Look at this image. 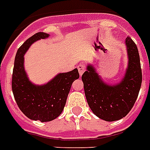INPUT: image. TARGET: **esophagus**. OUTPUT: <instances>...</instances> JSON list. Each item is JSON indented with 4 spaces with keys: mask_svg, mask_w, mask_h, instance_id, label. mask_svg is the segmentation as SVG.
<instances>
[{
    "mask_svg": "<svg viewBox=\"0 0 150 150\" xmlns=\"http://www.w3.org/2000/svg\"><path fill=\"white\" fill-rule=\"evenodd\" d=\"M77 69H78V71H79L80 76H81L82 74H84V72L85 71V69H86V66L83 65V64H79L77 66Z\"/></svg>",
    "mask_w": 150,
    "mask_h": 150,
    "instance_id": "1",
    "label": "esophagus"
}]
</instances>
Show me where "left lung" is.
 <instances>
[{
	"instance_id": "8db88e82",
	"label": "left lung",
	"mask_w": 150,
	"mask_h": 150,
	"mask_svg": "<svg viewBox=\"0 0 150 150\" xmlns=\"http://www.w3.org/2000/svg\"><path fill=\"white\" fill-rule=\"evenodd\" d=\"M128 66L123 77L118 84H108L103 81L92 65L81 76L88 104L100 119L112 122L122 119L130 112L141 88L142 74L138 47L127 37Z\"/></svg>"
}]
</instances>
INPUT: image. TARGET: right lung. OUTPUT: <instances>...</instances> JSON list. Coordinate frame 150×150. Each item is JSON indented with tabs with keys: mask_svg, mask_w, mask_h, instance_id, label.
Masks as SVG:
<instances>
[{
	"mask_svg": "<svg viewBox=\"0 0 150 150\" xmlns=\"http://www.w3.org/2000/svg\"><path fill=\"white\" fill-rule=\"evenodd\" d=\"M49 36L44 32H38L27 39L16 52L12 72V92L19 108L30 119L42 122L52 121L60 115L73 82L79 78L77 69H74L58 74L42 85L29 80L24 69V54L35 42Z\"/></svg>",
	"mask_w": 150,
	"mask_h": 150,
	"instance_id": "1",
	"label": "right lung"
}]
</instances>
